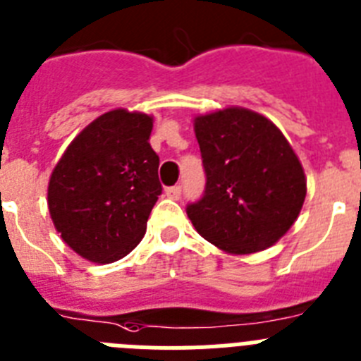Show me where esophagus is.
I'll use <instances>...</instances> for the list:
<instances>
[{"label":"esophagus","instance_id":"1","mask_svg":"<svg viewBox=\"0 0 361 361\" xmlns=\"http://www.w3.org/2000/svg\"><path fill=\"white\" fill-rule=\"evenodd\" d=\"M165 194H167V198H171V200H180L181 187H180V185H174V187H167V189H165Z\"/></svg>","mask_w":361,"mask_h":361}]
</instances>
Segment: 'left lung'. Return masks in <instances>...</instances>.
Listing matches in <instances>:
<instances>
[{
    "mask_svg": "<svg viewBox=\"0 0 361 361\" xmlns=\"http://www.w3.org/2000/svg\"><path fill=\"white\" fill-rule=\"evenodd\" d=\"M207 174L205 194L187 207L200 236L228 255L274 245L296 221L307 180L287 137L243 106L194 118Z\"/></svg>",
    "mask_w": 361,
    "mask_h": 361,
    "instance_id": "obj_1",
    "label": "left lung"
}]
</instances>
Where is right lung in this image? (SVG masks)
<instances>
[{"label": "right lung", "mask_w": 361, "mask_h": 361, "mask_svg": "<svg viewBox=\"0 0 361 361\" xmlns=\"http://www.w3.org/2000/svg\"><path fill=\"white\" fill-rule=\"evenodd\" d=\"M152 116L114 109L71 142L50 174L47 203L61 240L81 258L112 263L142 241L158 196Z\"/></svg>", "instance_id": "add662e5"}]
</instances>
